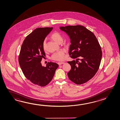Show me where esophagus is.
<instances>
[{
    "instance_id": "1",
    "label": "esophagus",
    "mask_w": 120,
    "mask_h": 120,
    "mask_svg": "<svg viewBox=\"0 0 120 120\" xmlns=\"http://www.w3.org/2000/svg\"><path fill=\"white\" fill-rule=\"evenodd\" d=\"M64 62H59L58 63V64L59 65H61V64H64Z\"/></svg>"
}]
</instances>
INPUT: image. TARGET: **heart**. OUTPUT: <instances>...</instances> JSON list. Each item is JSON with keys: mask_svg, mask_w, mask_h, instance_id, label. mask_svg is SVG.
I'll use <instances>...</instances> for the list:
<instances>
[{"mask_svg": "<svg viewBox=\"0 0 120 120\" xmlns=\"http://www.w3.org/2000/svg\"><path fill=\"white\" fill-rule=\"evenodd\" d=\"M51 38L53 41L58 43H59L61 41H62V40H63L61 34L57 32H55L52 34ZM42 47L44 50H46V40H44L43 41V44H42ZM64 53H65V50L63 49H61L59 51L56 52L52 54L51 56V59L56 61L63 60L65 58Z\"/></svg>", "mask_w": 120, "mask_h": 120, "instance_id": "heart-1", "label": "heart"}]
</instances>
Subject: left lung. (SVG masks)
<instances>
[{
  "label": "left lung",
  "mask_w": 120,
  "mask_h": 120,
  "mask_svg": "<svg viewBox=\"0 0 120 120\" xmlns=\"http://www.w3.org/2000/svg\"><path fill=\"white\" fill-rule=\"evenodd\" d=\"M60 29L71 39L69 53L71 58L76 59L68 62L71 67L68 73L69 78L77 85L86 83L95 75L100 65L102 52L98 39L92 32L80 25L61 26ZM79 56L80 59L77 58Z\"/></svg>",
  "instance_id": "8db88e82"
}]
</instances>
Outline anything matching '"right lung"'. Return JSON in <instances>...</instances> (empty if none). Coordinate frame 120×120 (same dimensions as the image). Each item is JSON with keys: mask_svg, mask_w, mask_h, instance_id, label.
Instances as JSON below:
<instances>
[{"mask_svg": "<svg viewBox=\"0 0 120 120\" xmlns=\"http://www.w3.org/2000/svg\"><path fill=\"white\" fill-rule=\"evenodd\" d=\"M52 27L38 28L26 38L20 51L18 59L25 77L32 83L43 87L51 81L59 65L48 62L43 67L42 59L45 56L42 44Z\"/></svg>", "mask_w": 120, "mask_h": 120, "instance_id": "obj_1", "label": "right lung"}]
</instances>
